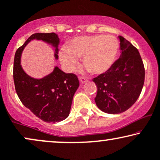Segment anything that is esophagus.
<instances>
[{
  "instance_id": "1",
  "label": "esophagus",
  "mask_w": 160,
  "mask_h": 160,
  "mask_svg": "<svg viewBox=\"0 0 160 160\" xmlns=\"http://www.w3.org/2000/svg\"><path fill=\"white\" fill-rule=\"evenodd\" d=\"M79 80H80V82H81V83H85V82H86L87 81H88V80H87L86 78H82V77L79 78Z\"/></svg>"
}]
</instances>
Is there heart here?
Returning <instances> with one entry per match:
<instances>
[{
  "label": "heart",
  "mask_w": 160,
  "mask_h": 160,
  "mask_svg": "<svg viewBox=\"0 0 160 160\" xmlns=\"http://www.w3.org/2000/svg\"><path fill=\"white\" fill-rule=\"evenodd\" d=\"M119 51L118 40L111 35L79 36L74 38L59 56L67 71H73L82 58V63L92 74H103L112 67Z\"/></svg>",
  "instance_id": "b5f03b06"
}]
</instances>
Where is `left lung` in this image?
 Masks as SVG:
<instances>
[{"label":"left lung","instance_id":"8db88e82","mask_svg":"<svg viewBox=\"0 0 160 160\" xmlns=\"http://www.w3.org/2000/svg\"><path fill=\"white\" fill-rule=\"evenodd\" d=\"M121 54L112 67L93 79L98 87L95 102L101 111L116 114L135 103L142 92L145 68L136 47L119 36Z\"/></svg>","mask_w":160,"mask_h":160}]
</instances>
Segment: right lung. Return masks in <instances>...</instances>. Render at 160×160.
Listing matches in <instances>:
<instances>
[{"mask_svg": "<svg viewBox=\"0 0 160 160\" xmlns=\"http://www.w3.org/2000/svg\"><path fill=\"white\" fill-rule=\"evenodd\" d=\"M43 40L51 44L54 58L58 59L60 39L57 34L35 33L30 36L15 52L13 78L16 92L21 102L31 112L46 122H58L69 115L74 94L79 87V80L74 74H66L55 66L53 72L41 79L28 75L21 65L22 52L32 40Z\"/></svg>", "mask_w": 160, "mask_h": 160, "instance_id": "obj_1", "label": "right lung"}]
</instances>
